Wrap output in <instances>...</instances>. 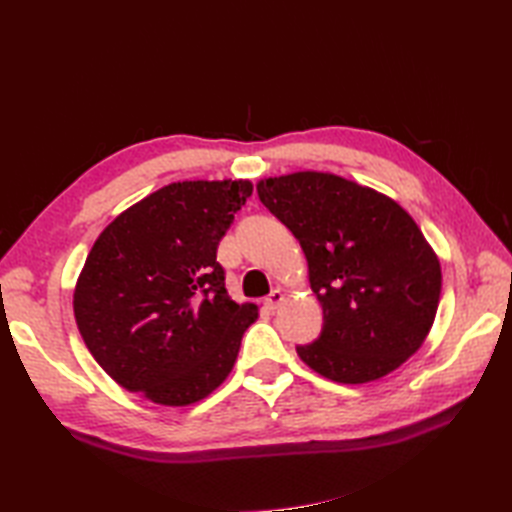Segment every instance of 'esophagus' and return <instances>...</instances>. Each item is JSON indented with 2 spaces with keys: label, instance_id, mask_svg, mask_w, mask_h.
<instances>
[{
  "label": "esophagus",
  "instance_id": "esophagus-1",
  "mask_svg": "<svg viewBox=\"0 0 512 512\" xmlns=\"http://www.w3.org/2000/svg\"><path fill=\"white\" fill-rule=\"evenodd\" d=\"M281 301H284V292H281V290H273V292H270V295L264 299V306L270 308V310H275Z\"/></svg>",
  "mask_w": 512,
  "mask_h": 512
}]
</instances>
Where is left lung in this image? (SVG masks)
<instances>
[{
    "label": "left lung",
    "instance_id": "1",
    "mask_svg": "<svg viewBox=\"0 0 512 512\" xmlns=\"http://www.w3.org/2000/svg\"><path fill=\"white\" fill-rule=\"evenodd\" d=\"M257 195L299 239L323 308L319 339L297 347L301 361L345 385L405 363L427 339L442 290L438 257L411 215L319 171L259 180Z\"/></svg>",
    "mask_w": 512,
    "mask_h": 512
}]
</instances>
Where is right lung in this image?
<instances>
[{
    "label": "right lung",
    "instance_id": "1",
    "mask_svg": "<svg viewBox=\"0 0 512 512\" xmlns=\"http://www.w3.org/2000/svg\"><path fill=\"white\" fill-rule=\"evenodd\" d=\"M250 193L248 180L173 182L96 239L76 281L74 317L118 385L184 407L231 374L257 306L228 297L217 246Z\"/></svg>",
    "mask_w": 512,
    "mask_h": 512
}]
</instances>
